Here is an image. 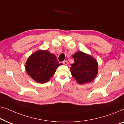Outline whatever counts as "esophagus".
<instances>
[{
    "mask_svg": "<svg viewBox=\"0 0 124 124\" xmlns=\"http://www.w3.org/2000/svg\"><path fill=\"white\" fill-rule=\"evenodd\" d=\"M63 64H64V65H67L68 64V61H66V60L64 61V62H63Z\"/></svg>",
    "mask_w": 124,
    "mask_h": 124,
    "instance_id": "1",
    "label": "esophagus"
}]
</instances>
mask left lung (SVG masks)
I'll use <instances>...</instances> for the list:
<instances>
[{"mask_svg":"<svg viewBox=\"0 0 124 124\" xmlns=\"http://www.w3.org/2000/svg\"><path fill=\"white\" fill-rule=\"evenodd\" d=\"M74 63L70 68L71 75L80 84L91 82L98 74V62L96 59L82 51H78L72 55Z\"/></svg>","mask_w":124,"mask_h":124,"instance_id":"1","label":"left lung"}]
</instances>
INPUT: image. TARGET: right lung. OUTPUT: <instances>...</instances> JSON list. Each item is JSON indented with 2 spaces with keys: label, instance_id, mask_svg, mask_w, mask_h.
Here are the masks:
<instances>
[{
  "label": "right lung",
  "instance_id": "1",
  "mask_svg": "<svg viewBox=\"0 0 124 124\" xmlns=\"http://www.w3.org/2000/svg\"><path fill=\"white\" fill-rule=\"evenodd\" d=\"M25 69L30 77L39 83L49 81L60 65L56 57L47 50H40L27 60Z\"/></svg>",
  "mask_w": 124,
  "mask_h": 124
}]
</instances>
